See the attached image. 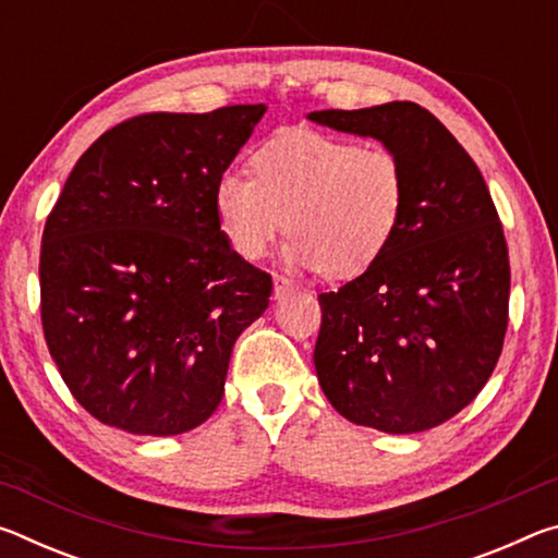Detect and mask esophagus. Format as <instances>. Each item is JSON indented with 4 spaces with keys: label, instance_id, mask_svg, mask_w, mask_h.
Instances as JSON below:
<instances>
[{
    "label": "esophagus",
    "instance_id": "34e87169",
    "mask_svg": "<svg viewBox=\"0 0 558 558\" xmlns=\"http://www.w3.org/2000/svg\"><path fill=\"white\" fill-rule=\"evenodd\" d=\"M292 290H295V282H292L290 278H286V276L272 278V295H276V300L286 298L288 292H292Z\"/></svg>",
    "mask_w": 558,
    "mask_h": 558
}]
</instances>
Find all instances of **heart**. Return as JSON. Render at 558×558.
<instances>
[{
    "label": "heart",
    "mask_w": 558,
    "mask_h": 558,
    "mask_svg": "<svg viewBox=\"0 0 558 558\" xmlns=\"http://www.w3.org/2000/svg\"><path fill=\"white\" fill-rule=\"evenodd\" d=\"M251 162L256 178L231 167L214 184L216 221L235 256H266L288 226L290 266L354 278L399 231L405 169L391 149L295 128L263 143Z\"/></svg>",
    "instance_id": "b5f03b06"
}]
</instances>
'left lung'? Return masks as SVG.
<instances>
[{"label": "left lung", "mask_w": 558, "mask_h": 558, "mask_svg": "<svg viewBox=\"0 0 558 558\" xmlns=\"http://www.w3.org/2000/svg\"><path fill=\"white\" fill-rule=\"evenodd\" d=\"M307 118L379 140L405 169L389 248L319 295V386L356 426L396 436L436 428L483 391L502 354L509 258L493 196L448 128L415 102Z\"/></svg>", "instance_id": "1"}]
</instances>
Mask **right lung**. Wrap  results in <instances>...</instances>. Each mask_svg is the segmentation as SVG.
I'll use <instances>...</instances> for the list:
<instances>
[{"label": "right lung", "instance_id": "right-lung-1", "mask_svg": "<svg viewBox=\"0 0 558 558\" xmlns=\"http://www.w3.org/2000/svg\"><path fill=\"white\" fill-rule=\"evenodd\" d=\"M263 112L130 118L65 179L41 239V325L69 391L106 426L177 436L221 403L272 280L229 248L214 184Z\"/></svg>", "mask_w": 558, "mask_h": 558}]
</instances>
